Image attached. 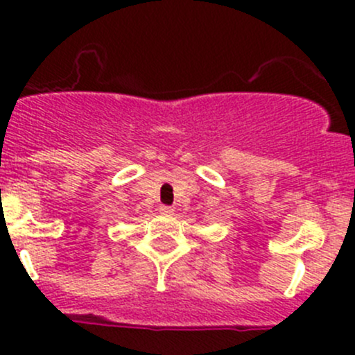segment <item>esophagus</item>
Here are the masks:
<instances>
[{"label":"esophagus","mask_w":355,"mask_h":355,"mask_svg":"<svg viewBox=\"0 0 355 355\" xmlns=\"http://www.w3.org/2000/svg\"><path fill=\"white\" fill-rule=\"evenodd\" d=\"M159 213L164 214V216H171V214H173V207H170V206H161V207H159Z\"/></svg>","instance_id":"obj_1"}]
</instances>
